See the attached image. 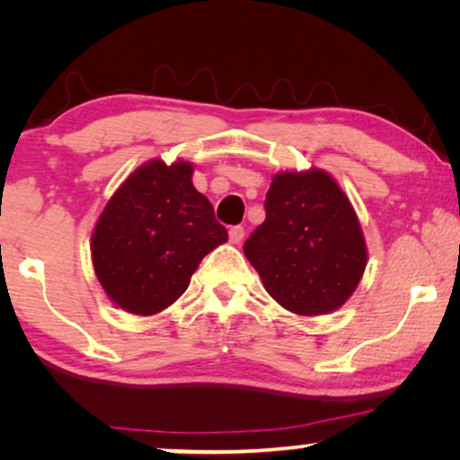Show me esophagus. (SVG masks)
Masks as SVG:
<instances>
[{"label": "esophagus", "mask_w": 460, "mask_h": 460, "mask_svg": "<svg viewBox=\"0 0 460 460\" xmlns=\"http://www.w3.org/2000/svg\"><path fill=\"white\" fill-rule=\"evenodd\" d=\"M230 243L232 244H241L243 238H244V228L243 226H234V228H230Z\"/></svg>", "instance_id": "34e87169"}]
</instances>
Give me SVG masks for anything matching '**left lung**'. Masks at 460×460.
Masks as SVG:
<instances>
[{"label": "left lung", "mask_w": 460, "mask_h": 460, "mask_svg": "<svg viewBox=\"0 0 460 460\" xmlns=\"http://www.w3.org/2000/svg\"><path fill=\"white\" fill-rule=\"evenodd\" d=\"M243 249L270 297L299 316L339 310L368 261L348 194L318 167L274 175L266 219Z\"/></svg>", "instance_id": "left-lung-1"}]
</instances>
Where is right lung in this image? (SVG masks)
Instances as JSON below:
<instances>
[{
	"instance_id": "1",
	"label": "right lung",
	"mask_w": 460,
	"mask_h": 460,
	"mask_svg": "<svg viewBox=\"0 0 460 460\" xmlns=\"http://www.w3.org/2000/svg\"><path fill=\"white\" fill-rule=\"evenodd\" d=\"M188 161L153 159L128 175L92 232V263L123 312L155 316L178 301L207 253L228 241Z\"/></svg>"
}]
</instances>
